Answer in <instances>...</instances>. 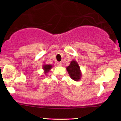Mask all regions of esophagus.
I'll list each match as a JSON object with an SVG mask.
<instances>
[{
	"instance_id": "esophagus-1",
	"label": "esophagus",
	"mask_w": 121,
	"mask_h": 121,
	"mask_svg": "<svg viewBox=\"0 0 121 121\" xmlns=\"http://www.w3.org/2000/svg\"><path fill=\"white\" fill-rule=\"evenodd\" d=\"M57 64L58 66H62V62H58L57 63Z\"/></svg>"
}]
</instances>
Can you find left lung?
Here are the masks:
<instances>
[{"instance_id":"1","label":"left lung","mask_w":121,"mask_h":121,"mask_svg":"<svg viewBox=\"0 0 121 121\" xmlns=\"http://www.w3.org/2000/svg\"><path fill=\"white\" fill-rule=\"evenodd\" d=\"M66 70L72 80L76 81L80 80L82 76V73L80 70V66L76 60H72L70 62V65L66 67Z\"/></svg>"}]
</instances>
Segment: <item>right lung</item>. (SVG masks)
<instances>
[{"mask_svg": "<svg viewBox=\"0 0 121 121\" xmlns=\"http://www.w3.org/2000/svg\"><path fill=\"white\" fill-rule=\"evenodd\" d=\"M43 69L44 70V73L45 74H47L48 72H50L51 69L53 67V65L51 64H44L43 65Z\"/></svg>", "mask_w": 121, "mask_h": 121, "instance_id": "obj_1", "label": "right lung"}]
</instances>
